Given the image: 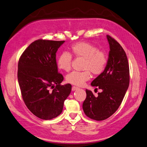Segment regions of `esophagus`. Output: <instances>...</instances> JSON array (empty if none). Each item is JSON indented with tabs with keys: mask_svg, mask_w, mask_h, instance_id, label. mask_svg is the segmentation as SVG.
<instances>
[{
	"mask_svg": "<svg viewBox=\"0 0 147 147\" xmlns=\"http://www.w3.org/2000/svg\"><path fill=\"white\" fill-rule=\"evenodd\" d=\"M78 88H79L77 87V86H72V90H73V91H75V90H76V89H78Z\"/></svg>",
	"mask_w": 147,
	"mask_h": 147,
	"instance_id": "1",
	"label": "esophagus"
}]
</instances>
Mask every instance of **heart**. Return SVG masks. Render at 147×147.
I'll list each match as a JSON object with an SVG mask.
<instances>
[{
    "mask_svg": "<svg viewBox=\"0 0 147 147\" xmlns=\"http://www.w3.org/2000/svg\"><path fill=\"white\" fill-rule=\"evenodd\" d=\"M71 54L76 58L85 59L83 63V71H73L68 74L66 80L69 84L82 86L91 78V72L99 75L106 68L107 57L103 51L98 50L93 44L88 42H78L71 47ZM72 56L68 52L62 53L58 59V66L64 71H69L71 68Z\"/></svg>",
    "mask_w": 147,
    "mask_h": 147,
    "instance_id": "1",
    "label": "heart"
}]
</instances>
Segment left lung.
<instances>
[{
	"label": "left lung",
	"instance_id": "left-lung-1",
	"mask_svg": "<svg viewBox=\"0 0 147 147\" xmlns=\"http://www.w3.org/2000/svg\"><path fill=\"white\" fill-rule=\"evenodd\" d=\"M107 38L110 46L107 66L91 83L102 92L95 97L91 91L86 89V97L82 106L86 115L96 121L105 120L118 110L130 82L129 65L125 51L112 36L108 35Z\"/></svg>",
	"mask_w": 147,
	"mask_h": 147
}]
</instances>
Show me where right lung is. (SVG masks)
<instances>
[{
    "label": "right lung",
    "mask_w": 147,
    "mask_h": 147,
    "mask_svg": "<svg viewBox=\"0 0 147 147\" xmlns=\"http://www.w3.org/2000/svg\"><path fill=\"white\" fill-rule=\"evenodd\" d=\"M65 41L39 39L32 42L20 57L17 78L22 97L34 115L49 120L61 113L71 84L61 85L56 53Z\"/></svg>",
    "instance_id": "add662e5"
}]
</instances>
